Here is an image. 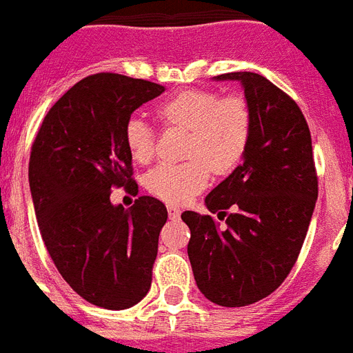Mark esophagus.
<instances>
[{"label":"esophagus","mask_w":353,"mask_h":353,"mask_svg":"<svg viewBox=\"0 0 353 353\" xmlns=\"http://www.w3.org/2000/svg\"><path fill=\"white\" fill-rule=\"evenodd\" d=\"M167 212H169V218L171 220H176L180 216V208L179 207H167Z\"/></svg>","instance_id":"1"}]
</instances>
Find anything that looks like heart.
I'll return each instance as SVG.
<instances>
[{
  "label": "heart",
  "instance_id": "obj_1",
  "mask_svg": "<svg viewBox=\"0 0 353 353\" xmlns=\"http://www.w3.org/2000/svg\"><path fill=\"white\" fill-rule=\"evenodd\" d=\"M163 125L188 130L182 163H159L146 176L148 192L171 205H182L199 194L216 173H230L248 148L252 112L243 95L216 94L212 90H186L156 107ZM131 158L148 163L154 158V131L145 118L131 117L123 130Z\"/></svg>",
  "mask_w": 353,
  "mask_h": 353
}]
</instances>
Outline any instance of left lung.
I'll list each match as a JSON object with an SVG mask.
<instances>
[{"label": "left lung", "instance_id": "1", "mask_svg": "<svg viewBox=\"0 0 353 353\" xmlns=\"http://www.w3.org/2000/svg\"><path fill=\"white\" fill-rule=\"evenodd\" d=\"M239 81L252 112L243 163L207 195L223 220L182 212L190 228L188 256L197 288L220 307H246L271 295L290 274L305 243L318 176L312 139L297 103L258 73L214 77Z\"/></svg>", "mask_w": 353, "mask_h": 353}]
</instances>
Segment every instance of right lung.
<instances>
[{"label": "right lung", "instance_id": "right-lung-1", "mask_svg": "<svg viewBox=\"0 0 353 353\" xmlns=\"http://www.w3.org/2000/svg\"><path fill=\"white\" fill-rule=\"evenodd\" d=\"M165 88L117 73L90 74L48 110L30 156V190L56 269L82 299L123 310L145 297L167 222L163 203L143 195L125 210L112 188L137 194L125 123Z\"/></svg>", "mask_w": 353, "mask_h": 353}]
</instances>
